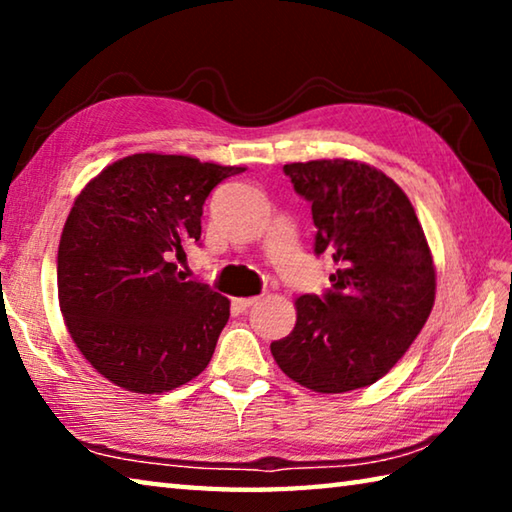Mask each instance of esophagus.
<instances>
[{
    "instance_id": "1",
    "label": "esophagus",
    "mask_w": 512,
    "mask_h": 512,
    "mask_svg": "<svg viewBox=\"0 0 512 512\" xmlns=\"http://www.w3.org/2000/svg\"><path fill=\"white\" fill-rule=\"evenodd\" d=\"M232 302H235V307H237V309L246 311L248 307H253V305H255L257 298H235V300H232Z\"/></svg>"
}]
</instances>
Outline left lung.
Instances as JSON below:
<instances>
[{"label":"left lung","mask_w":512,"mask_h":512,"mask_svg":"<svg viewBox=\"0 0 512 512\" xmlns=\"http://www.w3.org/2000/svg\"><path fill=\"white\" fill-rule=\"evenodd\" d=\"M311 203L314 253L332 257V289L296 300V327L271 343L277 366L316 393L375 384L404 357L436 298V268L409 198L370 164H284Z\"/></svg>","instance_id":"8db88e82"}]
</instances>
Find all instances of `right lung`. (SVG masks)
<instances>
[{
  "mask_svg": "<svg viewBox=\"0 0 512 512\" xmlns=\"http://www.w3.org/2000/svg\"><path fill=\"white\" fill-rule=\"evenodd\" d=\"M246 167L135 153L76 196L58 246V302L76 348L112 384L164 393L210 363L230 300L176 273L205 198Z\"/></svg>",
  "mask_w": 512,
  "mask_h": 512,
  "instance_id": "right-lung-1",
  "label": "right lung"
}]
</instances>
